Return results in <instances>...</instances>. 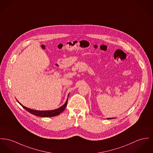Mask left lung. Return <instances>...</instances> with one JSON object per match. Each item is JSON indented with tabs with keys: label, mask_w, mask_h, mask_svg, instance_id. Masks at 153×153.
<instances>
[{
	"label": "left lung",
	"mask_w": 153,
	"mask_h": 153,
	"mask_svg": "<svg viewBox=\"0 0 153 153\" xmlns=\"http://www.w3.org/2000/svg\"><path fill=\"white\" fill-rule=\"evenodd\" d=\"M108 119H112V118H108Z\"/></svg>",
	"instance_id": "1"
}]
</instances>
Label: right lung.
Wrapping results in <instances>:
<instances>
[{"label":"right lung","instance_id":"1","mask_svg":"<svg viewBox=\"0 0 153 153\" xmlns=\"http://www.w3.org/2000/svg\"><path fill=\"white\" fill-rule=\"evenodd\" d=\"M18 102L22 106L23 108H24L25 110H27L28 112H29L31 114H33L36 116L41 117H55V116L58 115L65 110V109L66 108V107L67 106L68 100L61 107H60L58 109L52 110V111H36V110H34V109H31L30 108H28L23 105L19 101H18Z\"/></svg>","mask_w":153,"mask_h":153}]
</instances>
